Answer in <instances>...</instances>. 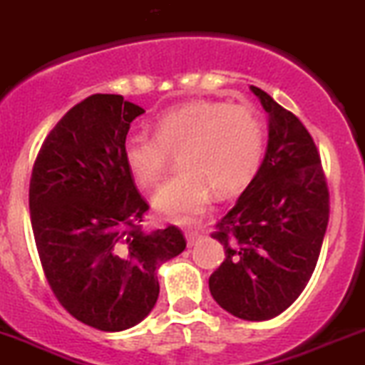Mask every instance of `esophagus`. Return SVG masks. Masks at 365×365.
Listing matches in <instances>:
<instances>
[{"label":"esophagus","mask_w":365,"mask_h":365,"mask_svg":"<svg viewBox=\"0 0 365 365\" xmlns=\"http://www.w3.org/2000/svg\"><path fill=\"white\" fill-rule=\"evenodd\" d=\"M185 237H187V245H189V247H192L194 243H198V240L202 237V232L196 229H187Z\"/></svg>","instance_id":"34e87169"}]
</instances>
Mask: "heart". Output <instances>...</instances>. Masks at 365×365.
<instances>
[{
	"instance_id": "obj_1",
	"label": "heart",
	"mask_w": 365,
	"mask_h": 365,
	"mask_svg": "<svg viewBox=\"0 0 365 365\" xmlns=\"http://www.w3.org/2000/svg\"><path fill=\"white\" fill-rule=\"evenodd\" d=\"M264 151V128L252 108L221 101H200L165 111L153 135L124 142L125 167L142 189L163 180L178 156V176L155 196L160 216L190 221L205 212L212 189L232 196L250 185Z\"/></svg>"
}]
</instances>
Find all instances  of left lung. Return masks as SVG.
Wrapping results in <instances>:
<instances>
[{"label":"left lung","instance_id":"8db88e82","mask_svg":"<svg viewBox=\"0 0 365 365\" xmlns=\"http://www.w3.org/2000/svg\"><path fill=\"white\" fill-rule=\"evenodd\" d=\"M270 118L259 171L210 236L225 259L209 279L214 301L243 321H268L290 308L319 261L329 190L312 135L267 91L250 86Z\"/></svg>","mask_w":365,"mask_h":365}]
</instances>
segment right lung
<instances>
[{
    "instance_id": "add662e5",
    "label": "right lung",
    "mask_w": 365,
    "mask_h": 365,
    "mask_svg": "<svg viewBox=\"0 0 365 365\" xmlns=\"http://www.w3.org/2000/svg\"><path fill=\"white\" fill-rule=\"evenodd\" d=\"M142 113L122 95H90L46 135L30 176L44 277L71 317L101 331L138 324L158 299L156 268L187 247L175 225L142 230L149 205L122 155Z\"/></svg>"
}]
</instances>
